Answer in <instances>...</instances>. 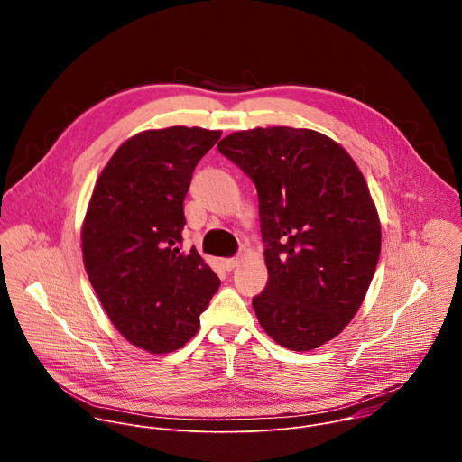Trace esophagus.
Returning a JSON list of instances; mask_svg holds the SVG:
<instances>
[{"instance_id": "esophagus-1", "label": "esophagus", "mask_w": 462, "mask_h": 462, "mask_svg": "<svg viewBox=\"0 0 462 462\" xmlns=\"http://www.w3.org/2000/svg\"><path fill=\"white\" fill-rule=\"evenodd\" d=\"M239 265V257H232V259H223V267L226 271H234Z\"/></svg>"}]
</instances>
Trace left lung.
<instances>
[{
  "label": "left lung",
  "instance_id": "left-lung-1",
  "mask_svg": "<svg viewBox=\"0 0 462 462\" xmlns=\"http://www.w3.org/2000/svg\"><path fill=\"white\" fill-rule=\"evenodd\" d=\"M217 150L255 184L269 282L252 298L276 344L310 351L358 312L382 245L376 207L351 155L305 127H255Z\"/></svg>",
  "mask_w": 462,
  "mask_h": 462
}]
</instances>
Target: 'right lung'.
I'll list each match as a JSON object with an SVG mask.
<instances>
[{"instance_id": "right-lung-1", "label": "right lung", "mask_w": 462, "mask_h": 462, "mask_svg": "<svg viewBox=\"0 0 462 462\" xmlns=\"http://www.w3.org/2000/svg\"><path fill=\"white\" fill-rule=\"evenodd\" d=\"M219 129L173 125L127 139L102 170L82 225L88 278L116 331L152 355L182 347L221 282L182 252V203Z\"/></svg>"}]
</instances>
